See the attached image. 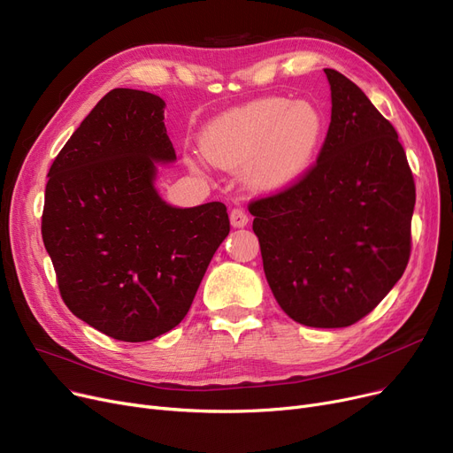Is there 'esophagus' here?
I'll use <instances>...</instances> for the list:
<instances>
[{
	"label": "esophagus",
	"mask_w": 453,
	"mask_h": 453,
	"mask_svg": "<svg viewBox=\"0 0 453 453\" xmlns=\"http://www.w3.org/2000/svg\"><path fill=\"white\" fill-rule=\"evenodd\" d=\"M230 223L234 228H243L249 223V215L242 208H234L230 211Z\"/></svg>",
	"instance_id": "esophagus-1"
}]
</instances>
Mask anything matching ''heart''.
Returning <instances> with one entry per match:
<instances>
[{
	"instance_id": "obj_1",
	"label": "heart",
	"mask_w": 453,
	"mask_h": 453,
	"mask_svg": "<svg viewBox=\"0 0 453 453\" xmlns=\"http://www.w3.org/2000/svg\"><path fill=\"white\" fill-rule=\"evenodd\" d=\"M325 133L315 104L262 97L211 119L201 134V155L213 165H245V182L260 193L293 186L310 169Z\"/></svg>"
}]
</instances>
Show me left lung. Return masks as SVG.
I'll return each mask as SVG.
<instances>
[{"mask_svg":"<svg viewBox=\"0 0 453 453\" xmlns=\"http://www.w3.org/2000/svg\"><path fill=\"white\" fill-rule=\"evenodd\" d=\"M325 73L332 119L317 164L249 211L280 308L304 326L344 328L405 271L415 182L395 127L350 79Z\"/></svg>","mask_w":453,"mask_h":453,"instance_id":"left-lung-1","label":"left lung"}]
</instances>
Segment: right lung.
Segmentation results:
<instances>
[{
	"label": "right lung",
	"instance_id": "right-lung-1",
	"mask_svg": "<svg viewBox=\"0 0 453 453\" xmlns=\"http://www.w3.org/2000/svg\"><path fill=\"white\" fill-rule=\"evenodd\" d=\"M164 109L155 94L111 90L62 147L46 184L42 240L64 304L127 342L179 325L230 232L223 203L177 208L158 196V164L177 160Z\"/></svg>",
	"mask_w": 453,
	"mask_h": 453
}]
</instances>
